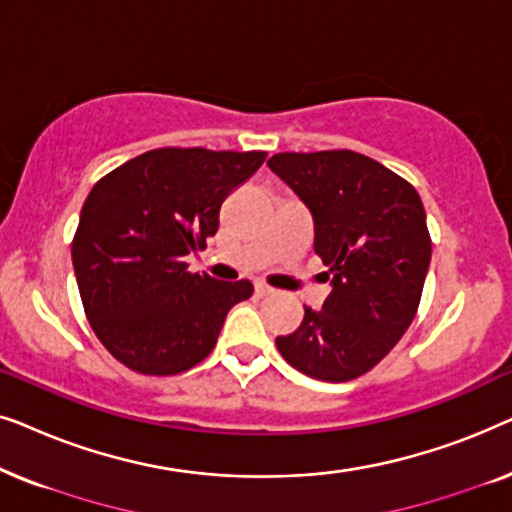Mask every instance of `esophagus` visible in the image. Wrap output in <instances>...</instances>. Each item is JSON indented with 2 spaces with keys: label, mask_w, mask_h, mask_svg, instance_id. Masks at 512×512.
Wrapping results in <instances>:
<instances>
[{
  "label": "esophagus",
  "mask_w": 512,
  "mask_h": 512,
  "mask_svg": "<svg viewBox=\"0 0 512 512\" xmlns=\"http://www.w3.org/2000/svg\"><path fill=\"white\" fill-rule=\"evenodd\" d=\"M272 291H275V289H270V286L268 284H263V282H256V296H270V293Z\"/></svg>",
  "instance_id": "34e87169"
}]
</instances>
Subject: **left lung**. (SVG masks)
<instances>
[{
	"label": "left lung",
	"instance_id": "1",
	"mask_svg": "<svg viewBox=\"0 0 512 512\" xmlns=\"http://www.w3.org/2000/svg\"><path fill=\"white\" fill-rule=\"evenodd\" d=\"M268 165L310 209L314 251L333 286L277 349L314 380H354L415 319L431 263L424 205L415 186L356 151L277 153Z\"/></svg>",
	"mask_w": 512,
	"mask_h": 512
}]
</instances>
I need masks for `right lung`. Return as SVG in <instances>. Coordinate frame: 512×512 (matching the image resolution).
<instances>
[{"instance_id":"1","label":"right lung","mask_w":512,"mask_h":512,"mask_svg":"<svg viewBox=\"0 0 512 512\" xmlns=\"http://www.w3.org/2000/svg\"><path fill=\"white\" fill-rule=\"evenodd\" d=\"M265 151H146L102 177L72 242L81 303L109 354L142 375H177L212 352L249 279L188 272L184 258L219 230L223 200Z\"/></svg>"}]
</instances>
